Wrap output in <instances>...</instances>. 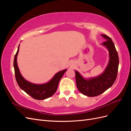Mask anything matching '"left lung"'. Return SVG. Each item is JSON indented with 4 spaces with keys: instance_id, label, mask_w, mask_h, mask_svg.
<instances>
[{
    "instance_id": "obj_1",
    "label": "left lung",
    "mask_w": 131,
    "mask_h": 131,
    "mask_svg": "<svg viewBox=\"0 0 131 131\" xmlns=\"http://www.w3.org/2000/svg\"><path fill=\"white\" fill-rule=\"evenodd\" d=\"M107 40L102 43L109 52V62L104 73L100 76L86 80L77 71L75 79L78 90L85 96L95 97L104 92L115 81L118 72L119 60L117 52L112 39L105 34L101 35Z\"/></svg>"
}]
</instances>
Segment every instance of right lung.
<instances>
[{
	"label": "right lung",
	"instance_id": "right-lung-1",
	"mask_svg": "<svg viewBox=\"0 0 131 131\" xmlns=\"http://www.w3.org/2000/svg\"><path fill=\"white\" fill-rule=\"evenodd\" d=\"M19 46V45L18 47L17 52L15 55L14 67L16 80L19 88L30 96L37 100H43L52 96L56 92L59 80L67 71V69L60 71L55 74L53 78L46 84L41 85L31 84L26 80L19 72L17 63V56L18 53Z\"/></svg>",
	"mask_w": 131,
	"mask_h": 131
}]
</instances>
